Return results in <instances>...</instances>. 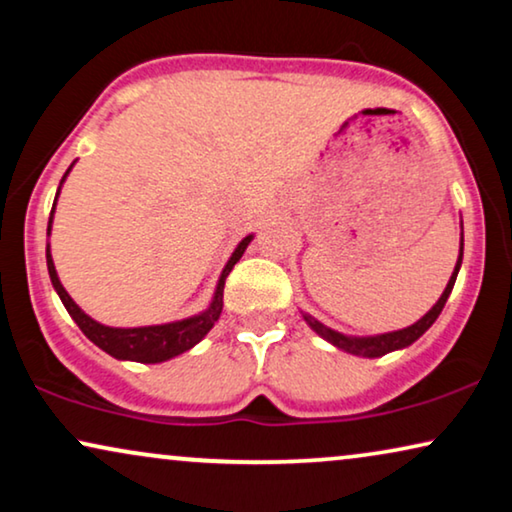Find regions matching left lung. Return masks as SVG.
Returning <instances> with one entry per match:
<instances>
[{
  "label": "left lung",
  "mask_w": 512,
  "mask_h": 512,
  "mask_svg": "<svg viewBox=\"0 0 512 512\" xmlns=\"http://www.w3.org/2000/svg\"><path fill=\"white\" fill-rule=\"evenodd\" d=\"M461 258H464V226H461V242H459L457 265H454V272H452L450 282H447V286H445L443 296L438 298V303L433 305L422 319L415 321V324L408 326V328H401V331L380 333V335H361V338H359V335H345V333L333 331V328L324 326L319 319H314L312 314H307V312H303V319L307 321V326H310L312 331L319 335V338L331 342L333 347L342 349V352L354 354V356H363V359H377V356L396 352V349H405V347H410L415 340L422 338V335L431 328L433 321L438 319V314L443 312L447 298H450V293H452V286H454V282H457V275H459V268H461Z\"/></svg>",
  "instance_id": "obj_1"
}]
</instances>
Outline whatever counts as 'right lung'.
<instances>
[{
  "label": "right lung",
  "mask_w": 512,
  "mask_h": 512,
  "mask_svg": "<svg viewBox=\"0 0 512 512\" xmlns=\"http://www.w3.org/2000/svg\"><path fill=\"white\" fill-rule=\"evenodd\" d=\"M72 167H74V163L69 165V170L65 172V177H62L60 186H58V193H55L51 216H48V230H46L48 235H51V228H53V214H55V205H58L60 188H62V184H65L67 174L72 172ZM251 240H254V235L244 237V240L235 247L233 256L228 258L226 268L221 270L219 284H216L212 303H209L207 310L193 314V317L170 321V324H156V326L114 328V326L100 324V321L88 317V314L83 312L81 307L74 303L72 296H69V293L65 291V286H62L60 277H58V270H55V263H53V256H51V244L46 247V265H48V275H51L53 289L58 291L62 305L67 307L69 317L76 321V326L81 328L83 335H86L90 342H95V345L100 347L102 352L111 354L118 361L163 363V361L174 359V356L188 352V349H193L202 338H205L209 331H212V326L216 324V321H219L221 310H223V286H226V277L230 275V270H233V265L240 261L244 249L249 247Z\"/></svg>",
  "instance_id": "1"
}]
</instances>
